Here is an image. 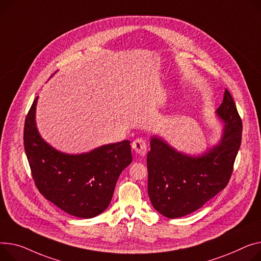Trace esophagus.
Wrapping results in <instances>:
<instances>
[{"instance_id": "esophagus-1", "label": "esophagus", "mask_w": 261, "mask_h": 261, "mask_svg": "<svg viewBox=\"0 0 261 261\" xmlns=\"http://www.w3.org/2000/svg\"><path fill=\"white\" fill-rule=\"evenodd\" d=\"M132 149L140 156H145V154L147 153V145L142 138H137V140L132 143Z\"/></svg>"}]
</instances>
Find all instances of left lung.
Segmentation results:
<instances>
[{"label":"left lung","mask_w":261,"mask_h":261,"mask_svg":"<svg viewBox=\"0 0 261 261\" xmlns=\"http://www.w3.org/2000/svg\"><path fill=\"white\" fill-rule=\"evenodd\" d=\"M215 115L223 124L220 137L200 153L181 152L158 134L150 137L148 194L154 209L168 218L193 213L229 182L241 144L242 125L227 89Z\"/></svg>","instance_id":"1"}]
</instances>
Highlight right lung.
<instances>
[{"instance_id": "right-lung-1", "label": "right lung", "mask_w": 261, "mask_h": 261, "mask_svg": "<svg viewBox=\"0 0 261 261\" xmlns=\"http://www.w3.org/2000/svg\"><path fill=\"white\" fill-rule=\"evenodd\" d=\"M39 96L25 120L24 148L40 192L72 216L92 218L105 211L116 181L132 162L129 141L102 145L70 154L47 143L39 132L36 114Z\"/></svg>"}]
</instances>
